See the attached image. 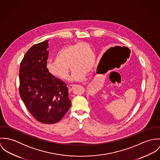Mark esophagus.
<instances>
[{
  "instance_id": "1",
  "label": "esophagus",
  "mask_w": 160,
  "mask_h": 160,
  "mask_svg": "<svg viewBox=\"0 0 160 160\" xmlns=\"http://www.w3.org/2000/svg\"><path fill=\"white\" fill-rule=\"evenodd\" d=\"M75 85H70L68 88H69V92H71L72 91V89H73V88L75 87Z\"/></svg>"
}]
</instances>
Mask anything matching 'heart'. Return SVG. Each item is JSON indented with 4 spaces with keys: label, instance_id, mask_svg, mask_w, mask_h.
I'll list each match as a JSON object with an SVG mask.
<instances>
[{
    "label": "heart",
    "instance_id": "heart-1",
    "mask_svg": "<svg viewBox=\"0 0 160 160\" xmlns=\"http://www.w3.org/2000/svg\"><path fill=\"white\" fill-rule=\"evenodd\" d=\"M96 62L95 54L91 45L86 42L77 43L61 48L54 59L47 64V69L52 76L63 81L69 79L70 68L72 69V78L82 81L87 73L92 71Z\"/></svg>",
    "mask_w": 160,
    "mask_h": 160
}]
</instances>
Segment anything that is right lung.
<instances>
[{
    "label": "right lung",
    "instance_id": "1",
    "mask_svg": "<svg viewBox=\"0 0 160 160\" xmlns=\"http://www.w3.org/2000/svg\"><path fill=\"white\" fill-rule=\"evenodd\" d=\"M48 47V40L31 47L19 72L21 98L34 118L44 124L59 122L71 105L67 85L47 69Z\"/></svg>",
    "mask_w": 160,
    "mask_h": 160
}]
</instances>
